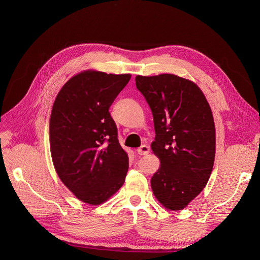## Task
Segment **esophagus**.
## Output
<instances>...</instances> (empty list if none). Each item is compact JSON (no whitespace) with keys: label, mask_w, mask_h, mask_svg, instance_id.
Segmentation results:
<instances>
[{"label":"esophagus","mask_w":260,"mask_h":260,"mask_svg":"<svg viewBox=\"0 0 260 260\" xmlns=\"http://www.w3.org/2000/svg\"><path fill=\"white\" fill-rule=\"evenodd\" d=\"M137 152L139 155H146L150 152V148L148 147L147 145H142L141 147H139L137 149Z\"/></svg>","instance_id":"34e87169"}]
</instances>
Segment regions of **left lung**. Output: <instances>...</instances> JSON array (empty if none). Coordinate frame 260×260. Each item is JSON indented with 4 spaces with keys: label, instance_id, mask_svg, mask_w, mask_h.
Listing matches in <instances>:
<instances>
[{
    "label": "left lung",
    "instance_id": "obj_1",
    "mask_svg": "<svg viewBox=\"0 0 260 260\" xmlns=\"http://www.w3.org/2000/svg\"><path fill=\"white\" fill-rule=\"evenodd\" d=\"M136 86L153 115L151 148L160 168L151 178L158 202L182 210L205 188L215 158V125L203 91L173 74L137 76Z\"/></svg>",
    "mask_w": 260,
    "mask_h": 260
}]
</instances>
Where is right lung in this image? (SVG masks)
<instances>
[{
	"label": "right lung",
	"mask_w": 260,
	"mask_h": 260,
	"mask_svg": "<svg viewBox=\"0 0 260 260\" xmlns=\"http://www.w3.org/2000/svg\"><path fill=\"white\" fill-rule=\"evenodd\" d=\"M131 79L85 71L72 77L54 101L49 124L55 171L80 201L100 205L124 183L128 156L109 108Z\"/></svg>",
	"instance_id": "add662e5"
}]
</instances>
